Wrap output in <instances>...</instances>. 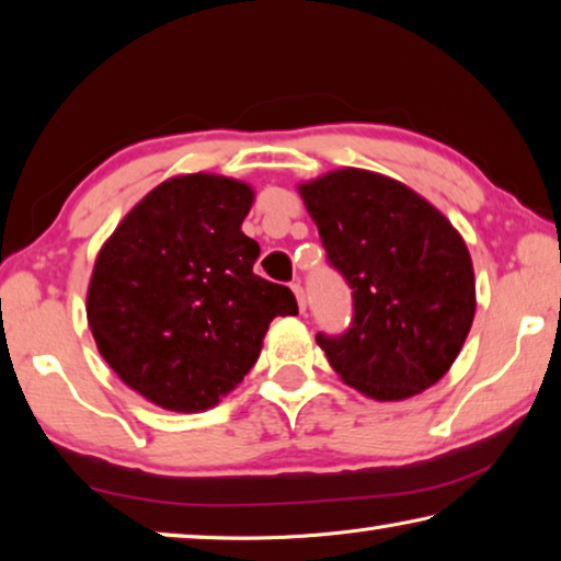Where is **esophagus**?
<instances>
[{"label": "esophagus", "instance_id": "obj_1", "mask_svg": "<svg viewBox=\"0 0 561 561\" xmlns=\"http://www.w3.org/2000/svg\"><path fill=\"white\" fill-rule=\"evenodd\" d=\"M291 291H294V297H297V301H299V309H301V311H307V297H304L301 284H299V282H294V284H291Z\"/></svg>", "mask_w": 561, "mask_h": 561}]
</instances>
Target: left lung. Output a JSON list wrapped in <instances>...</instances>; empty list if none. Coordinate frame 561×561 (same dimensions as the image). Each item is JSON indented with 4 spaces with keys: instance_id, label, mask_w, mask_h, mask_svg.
<instances>
[{
    "instance_id": "left-lung-1",
    "label": "left lung",
    "mask_w": 561,
    "mask_h": 561,
    "mask_svg": "<svg viewBox=\"0 0 561 561\" xmlns=\"http://www.w3.org/2000/svg\"><path fill=\"white\" fill-rule=\"evenodd\" d=\"M329 262L354 289L344 336L317 334L341 381L403 401L450 371L474 319L468 244L438 207L403 183L339 168L299 185Z\"/></svg>"
}]
</instances>
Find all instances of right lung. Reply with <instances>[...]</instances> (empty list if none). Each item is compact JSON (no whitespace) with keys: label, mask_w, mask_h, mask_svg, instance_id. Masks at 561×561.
Returning a JSON list of instances; mask_svg holds the SVG:
<instances>
[{"label":"right lung","mask_w":561,"mask_h":561,"mask_svg":"<svg viewBox=\"0 0 561 561\" xmlns=\"http://www.w3.org/2000/svg\"><path fill=\"white\" fill-rule=\"evenodd\" d=\"M254 190L215 173L168 178L99 250L87 319L123 383L175 413L220 403L250 374L274 317L299 314L289 287L252 272L242 232Z\"/></svg>","instance_id":"1"}]
</instances>
